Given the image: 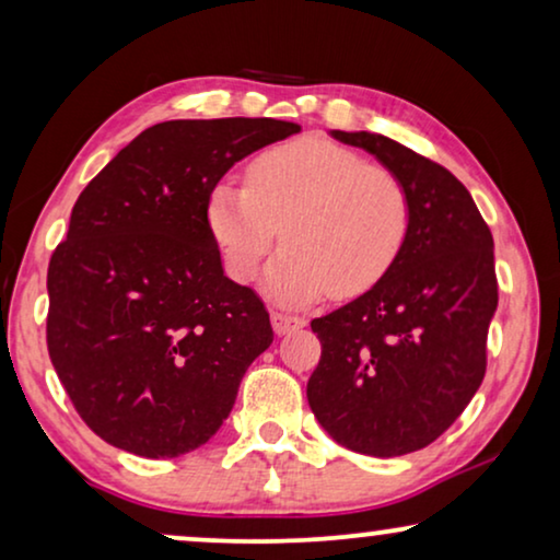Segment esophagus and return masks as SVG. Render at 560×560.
<instances>
[{
    "label": "esophagus",
    "instance_id": "esophagus-1",
    "mask_svg": "<svg viewBox=\"0 0 560 560\" xmlns=\"http://www.w3.org/2000/svg\"><path fill=\"white\" fill-rule=\"evenodd\" d=\"M272 328L278 336H285L290 331H295V328H303L305 326V318L301 316H290V313H280V311H272Z\"/></svg>",
    "mask_w": 560,
    "mask_h": 560
}]
</instances>
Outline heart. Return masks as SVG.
Returning <instances> with one entry per match:
<instances>
[{"label":"heart","instance_id":"1","mask_svg":"<svg viewBox=\"0 0 560 560\" xmlns=\"http://www.w3.org/2000/svg\"><path fill=\"white\" fill-rule=\"evenodd\" d=\"M206 219L229 272L247 282L275 242L285 249L265 272V293L311 303L334 288L359 295L385 278L410 232V198L385 165L320 140L278 144L249 163L247 186L219 183Z\"/></svg>","mask_w":560,"mask_h":560}]
</instances>
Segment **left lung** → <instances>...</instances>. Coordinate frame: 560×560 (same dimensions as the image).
<instances>
[{
  "mask_svg": "<svg viewBox=\"0 0 560 560\" xmlns=\"http://www.w3.org/2000/svg\"><path fill=\"white\" fill-rule=\"evenodd\" d=\"M328 135L402 180L410 232L377 285L311 320L320 362L305 393L320 428L343 448L412 454L462 416L485 380L497 311L492 232L443 165L385 135Z\"/></svg>",
  "mask_w": 560,
  "mask_h": 560,
  "instance_id": "1",
  "label": "left lung"
}]
</instances>
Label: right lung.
<instances>
[{"mask_svg": "<svg viewBox=\"0 0 560 560\" xmlns=\"http://www.w3.org/2000/svg\"><path fill=\"white\" fill-rule=\"evenodd\" d=\"M295 132L270 117L160 121L83 188L48 267V351L98 439L175 458L229 418L272 326L224 275L206 206L229 167Z\"/></svg>", "mask_w": 560, "mask_h": 560, "instance_id": "add662e5", "label": "right lung"}]
</instances>
